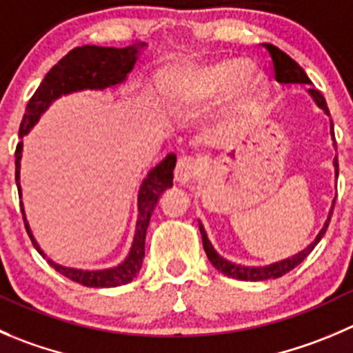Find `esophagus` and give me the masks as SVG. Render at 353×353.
I'll return each mask as SVG.
<instances>
[{"mask_svg":"<svg viewBox=\"0 0 353 353\" xmlns=\"http://www.w3.org/2000/svg\"><path fill=\"white\" fill-rule=\"evenodd\" d=\"M197 173H199V163L197 159L190 156H182L176 163V168H174V180L182 185L185 183H190L196 180Z\"/></svg>","mask_w":353,"mask_h":353,"instance_id":"1","label":"esophagus"}]
</instances>
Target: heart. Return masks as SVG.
<instances>
[{
	"label": "heart",
	"mask_w": 353,
	"mask_h": 353,
	"mask_svg": "<svg viewBox=\"0 0 353 353\" xmlns=\"http://www.w3.org/2000/svg\"><path fill=\"white\" fill-rule=\"evenodd\" d=\"M244 60H220V62H196L179 60L164 67L157 76L159 90L171 105L196 107L213 97L230 92L239 86L248 97L260 95L263 79L247 76Z\"/></svg>",
	"instance_id": "heart-1"
}]
</instances>
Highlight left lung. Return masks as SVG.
Returning a JSON list of instances; mask_svg holds the SVG:
<instances>
[{"label": "left lung", "instance_id": "left-lung-1", "mask_svg": "<svg viewBox=\"0 0 353 353\" xmlns=\"http://www.w3.org/2000/svg\"><path fill=\"white\" fill-rule=\"evenodd\" d=\"M263 46L267 48L268 55H270L272 59V65H274V74L277 81L283 83V85H312V81L308 79L305 70L301 69V67L298 65V63L294 62L288 53H284L283 50H279L277 46L268 45V43H265ZM308 93H310L312 99L315 100V103H317V105L327 114V116H330V109H327V103H325V99L322 97V93L315 88L308 90ZM331 133H333L334 137L333 126H331ZM334 168H336V179H338V157L334 159ZM333 208H334V201H333ZM331 214H333V210L330 211V216H327V220H325L324 229L319 232V236L315 237V241L310 244V246H307L303 251L294 254V256L286 258V260L283 261H277V263L274 265H267V267H243V265H236L232 263V261H227L225 258H221L220 254L214 251L213 246H211V243L208 241L206 232H204L203 223H199V230H201V236H203L204 251H206L208 258H210V261L213 263V267L216 268V270H220L221 274L229 275V277H234V279H239V281H267V279H277V277H281V275L288 274V272L293 270L296 265H300L301 261L310 254V251L314 250V248L317 246L319 241L324 237L325 230H327V225H330L331 221Z\"/></svg>", "mask_w": 353, "mask_h": 353}]
</instances>
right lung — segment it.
Segmentation results:
<instances>
[{
  "label": "right lung",
  "mask_w": 353,
  "mask_h": 353,
  "mask_svg": "<svg viewBox=\"0 0 353 353\" xmlns=\"http://www.w3.org/2000/svg\"><path fill=\"white\" fill-rule=\"evenodd\" d=\"M143 46H145V43L126 46V48H105V46L85 45L70 50L63 59H60L50 69V72L46 74L41 85L38 86L34 95L28 102L26 114L22 117V123H20V139L23 135H28L29 130L38 123L39 116L60 95L79 92V90H103L123 83L126 79V76H128L130 70L133 69V65H135L139 48H143ZM20 157H22V142L17 143L15 149V182L17 189H19V197H22L19 182ZM174 163H176V156L174 154H168L166 159L161 161L147 174V179L140 185L139 220H137L135 237H133L130 254L126 256V260L123 263H119L114 268H105V270H78V268L62 267V265L55 263L52 260H48V263L57 272L65 275L67 279L88 288H116L132 283L137 277V274L140 272V268H142V260L143 254H145V234L154 206L159 201L161 194L173 185ZM20 210H22L23 223H26V230H28L32 244L39 251V254L45 256L41 248L36 243L31 229H29L22 203H20Z\"/></svg>",
  "instance_id": "1"
}]
</instances>
